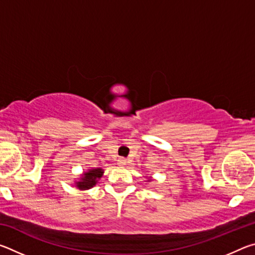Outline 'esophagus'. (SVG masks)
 Instances as JSON below:
<instances>
[{
    "mask_svg": "<svg viewBox=\"0 0 255 255\" xmlns=\"http://www.w3.org/2000/svg\"><path fill=\"white\" fill-rule=\"evenodd\" d=\"M126 163H127V159H126V158L122 157V158H119V159H118V164H119L120 166H124V165H126Z\"/></svg>",
    "mask_w": 255,
    "mask_h": 255,
    "instance_id": "34e87169",
    "label": "esophagus"
}]
</instances>
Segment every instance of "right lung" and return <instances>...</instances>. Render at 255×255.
<instances>
[{
	"label": "right lung",
	"instance_id": "1",
	"mask_svg": "<svg viewBox=\"0 0 255 255\" xmlns=\"http://www.w3.org/2000/svg\"><path fill=\"white\" fill-rule=\"evenodd\" d=\"M103 174L102 169H92L89 172H85L83 178L81 179L80 182H77V188L81 190H86L92 188L97 183V180L100 179Z\"/></svg>",
	"mask_w": 255,
	"mask_h": 255
}]
</instances>
